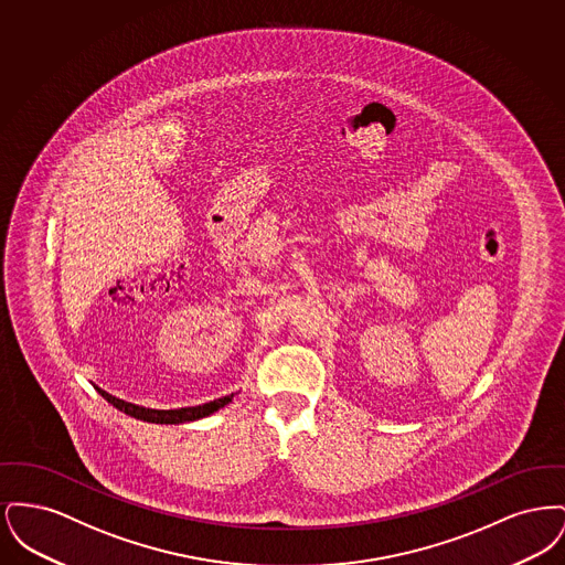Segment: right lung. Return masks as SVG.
<instances>
[{
  "mask_svg": "<svg viewBox=\"0 0 565 565\" xmlns=\"http://www.w3.org/2000/svg\"><path fill=\"white\" fill-rule=\"evenodd\" d=\"M97 392L108 401L109 404H114L118 411L131 415L135 419H141V422H150V424H186V422H194V419H201V417H207L215 413L217 408L226 406V404L233 401V394L231 396H224V398H217L212 403L199 404V406H184V408H169V411H161V408H146V406H137V404L125 403L116 396H111L108 392H104L102 387H97Z\"/></svg>",
  "mask_w": 565,
  "mask_h": 565,
  "instance_id": "1",
  "label": "right lung"
}]
</instances>
